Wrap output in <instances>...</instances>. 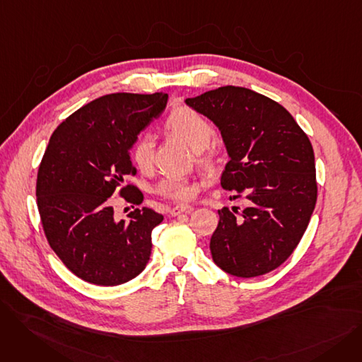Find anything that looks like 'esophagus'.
<instances>
[{"mask_svg": "<svg viewBox=\"0 0 362 362\" xmlns=\"http://www.w3.org/2000/svg\"><path fill=\"white\" fill-rule=\"evenodd\" d=\"M191 211H192V206L191 205H176V206H173L170 210V216L176 217V216H179L182 213H191Z\"/></svg>", "mask_w": 362, "mask_h": 362, "instance_id": "34e87169", "label": "esophagus"}]
</instances>
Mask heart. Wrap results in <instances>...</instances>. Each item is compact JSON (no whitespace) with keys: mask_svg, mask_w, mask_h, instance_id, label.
Instances as JSON below:
<instances>
[{"mask_svg":"<svg viewBox=\"0 0 362 362\" xmlns=\"http://www.w3.org/2000/svg\"><path fill=\"white\" fill-rule=\"evenodd\" d=\"M164 130L195 151L197 163L208 170L218 165L221 144L214 136V126L202 112L192 107L179 105L170 111L164 120ZM130 160L139 171L148 173L154 167V144L148 136H141L130 148ZM157 194L175 202L191 201L198 187L179 177H165L157 186Z\"/></svg>","mask_w":362,"mask_h":362,"instance_id":"1","label":"heart"}]
</instances>
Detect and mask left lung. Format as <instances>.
<instances>
[{
  "label": "left lung",
  "mask_w": 362,
  "mask_h": 362,
  "mask_svg": "<svg viewBox=\"0 0 362 362\" xmlns=\"http://www.w3.org/2000/svg\"><path fill=\"white\" fill-rule=\"evenodd\" d=\"M211 119L230 156L221 176L229 199L248 204L218 210L210 250L221 270L236 277L270 273L305 233L317 202L314 149L291 112L240 86H220L187 98Z\"/></svg>",
  "instance_id": "left-lung-1"
}]
</instances>
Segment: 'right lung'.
<instances>
[{
  "label": "right lung",
  "mask_w": 362,
  "mask_h": 362,
  "mask_svg": "<svg viewBox=\"0 0 362 362\" xmlns=\"http://www.w3.org/2000/svg\"><path fill=\"white\" fill-rule=\"evenodd\" d=\"M168 95L117 92L83 105L49 138L36 177V202L51 250L79 279L117 286L146 267L151 233L163 221L152 208H135L130 220L114 218L111 197L142 204L129 149Z\"/></svg>",
  "instance_id": "obj_1"
}]
</instances>
